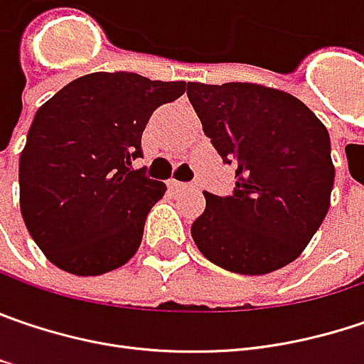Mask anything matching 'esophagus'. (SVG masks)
Wrapping results in <instances>:
<instances>
[{
	"label": "esophagus",
	"mask_w": 364,
	"mask_h": 364,
	"mask_svg": "<svg viewBox=\"0 0 364 364\" xmlns=\"http://www.w3.org/2000/svg\"><path fill=\"white\" fill-rule=\"evenodd\" d=\"M171 187H173V189H179V191L196 189V185H189V183H181V181H171Z\"/></svg>",
	"instance_id": "1"
}]
</instances>
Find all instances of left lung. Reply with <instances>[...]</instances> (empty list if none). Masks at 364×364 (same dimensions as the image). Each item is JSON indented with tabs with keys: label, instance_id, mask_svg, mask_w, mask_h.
Listing matches in <instances>:
<instances>
[{
	"label": "left lung",
	"instance_id": "left-lung-1",
	"mask_svg": "<svg viewBox=\"0 0 364 364\" xmlns=\"http://www.w3.org/2000/svg\"><path fill=\"white\" fill-rule=\"evenodd\" d=\"M203 134L237 166L235 193H203L191 237L205 259L259 276L289 266L321 226L333 187L330 134L309 107L253 82H191Z\"/></svg>",
	"mask_w": 364,
	"mask_h": 364
}]
</instances>
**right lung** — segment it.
<instances>
[{"instance_id": "1", "label": "right lung", "mask_w": 364, "mask_h": 364, "mask_svg": "<svg viewBox=\"0 0 364 364\" xmlns=\"http://www.w3.org/2000/svg\"><path fill=\"white\" fill-rule=\"evenodd\" d=\"M185 82L95 72L63 86L34 115L20 154V212L45 257L74 276L127 264L162 181L134 171L150 115Z\"/></svg>"}]
</instances>
